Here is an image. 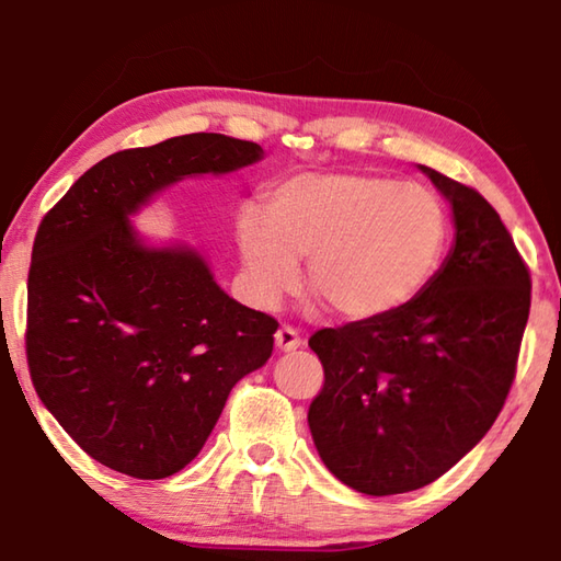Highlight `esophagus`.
<instances>
[{"label": "esophagus", "instance_id": "obj_1", "mask_svg": "<svg viewBox=\"0 0 561 561\" xmlns=\"http://www.w3.org/2000/svg\"><path fill=\"white\" fill-rule=\"evenodd\" d=\"M274 341H277V348L284 351V354H287V351H297L301 346V339L291 327H279L277 334H274Z\"/></svg>", "mask_w": 561, "mask_h": 561}]
</instances>
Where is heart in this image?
I'll list each match as a JSON object with an SVG mask.
<instances>
[{
    "instance_id": "heart-1",
    "label": "heart",
    "mask_w": 561,
    "mask_h": 561,
    "mask_svg": "<svg viewBox=\"0 0 561 561\" xmlns=\"http://www.w3.org/2000/svg\"><path fill=\"white\" fill-rule=\"evenodd\" d=\"M448 215L423 187L391 178L304 173L284 180L264 213L244 205L234 215L247 291L272 307L294 289L304 262V287L351 324L396 314L438 270Z\"/></svg>"
}]
</instances>
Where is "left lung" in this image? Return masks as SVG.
I'll use <instances>...</instances> for the list:
<instances>
[{"label": "left lung", "instance_id": "left-lung-1", "mask_svg": "<svg viewBox=\"0 0 561 561\" xmlns=\"http://www.w3.org/2000/svg\"><path fill=\"white\" fill-rule=\"evenodd\" d=\"M417 168L450 203L448 257L396 314L309 339L324 366V388L309 405L319 458L374 497L431 485L485 438L529 317V272L495 207Z\"/></svg>", "mask_w": 561, "mask_h": 561}]
</instances>
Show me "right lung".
<instances>
[{
    "instance_id": "right-lung-1",
    "label": "right lung",
    "mask_w": 561,
    "mask_h": 561,
    "mask_svg": "<svg viewBox=\"0 0 561 561\" xmlns=\"http://www.w3.org/2000/svg\"><path fill=\"white\" fill-rule=\"evenodd\" d=\"M264 150L190 133L103 158L39 225L26 358L36 393L93 460L138 480L203 450L232 386L272 356L277 321L234 301L185 242L133 227L185 178L227 175Z\"/></svg>"
}]
</instances>
